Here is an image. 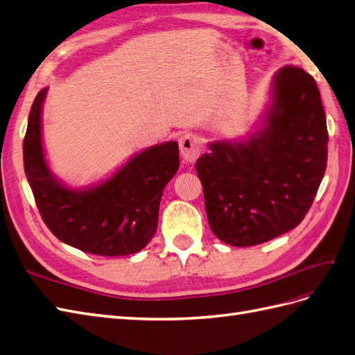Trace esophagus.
<instances>
[{
	"instance_id": "esophagus-1",
	"label": "esophagus",
	"mask_w": 355,
	"mask_h": 355,
	"mask_svg": "<svg viewBox=\"0 0 355 355\" xmlns=\"http://www.w3.org/2000/svg\"><path fill=\"white\" fill-rule=\"evenodd\" d=\"M180 151L184 162H195L202 151V139L196 133H186L180 138Z\"/></svg>"
}]
</instances>
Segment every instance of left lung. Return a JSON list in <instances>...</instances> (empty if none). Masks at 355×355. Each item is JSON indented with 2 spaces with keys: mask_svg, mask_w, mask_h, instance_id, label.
I'll use <instances>...</instances> for the list:
<instances>
[{
  "mask_svg": "<svg viewBox=\"0 0 355 355\" xmlns=\"http://www.w3.org/2000/svg\"><path fill=\"white\" fill-rule=\"evenodd\" d=\"M272 88L264 129L244 141L211 144L195 165L208 225L231 246H255L294 230L327 168L329 132L315 79L286 66Z\"/></svg>",
  "mask_w": 355,
  "mask_h": 355,
  "instance_id": "left-lung-1",
  "label": "left lung"
}]
</instances>
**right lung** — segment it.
<instances>
[{"instance_id": "obj_1", "label": "right lung", "mask_w": 355, "mask_h": 355, "mask_svg": "<svg viewBox=\"0 0 355 355\" xmlns=\"http://www.w3.org/2000/svg\"><path fill=\"white\" fill-rule=\"evenodd\" d=\"M46 88L34 98L24 138V169L44 225L62 243L100 257L142 250L154 237L163 189L180 166L171 141L139 153L94 189L71 190L53 178L42 147Z\"/></svg>"}]
</instances>
